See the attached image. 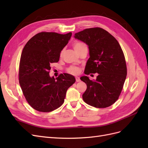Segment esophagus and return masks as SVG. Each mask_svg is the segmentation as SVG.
I'll use <instances>...</instances> for the list:
<instances>
[{"instance_id":"esophagus-1","label":"esophagus","mask_w":148,"mask_h":148,"mask_svg":"<svg viewBox=\"0 0 148 148\" xmlns=\"http://www.w3.org/2000/svg\"><path fill=\"white\" fill-rule=\"evenodd\" d=\"M75 79H76V82H80V79H79V77H77L75 78Z\"/></svg>"}]
</instances>
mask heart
<instances>
[{
  "label": "heart",
  "instance_id": "b5f03b06",
  "mask_svg": "<svg viewBox=\"0 0 148 148\" xmlns=\"http://www.w3.org/2000/svg\"><path fill=\"white\" fill-rule=\"evenodd\" d=\"M73 46L75 51L77 52H78L82 47H83L84 46H86V45H85L84 43H83L82 42H75L73 43ZM67 71L71 74L75 75V74H77L79 73V70L77 66H70L69 68L67 69Z\"/></svg>",
  "mask_w": 148,
  "mask_h": 148
}]
</instances>
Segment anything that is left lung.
<instances>
[{
	"label": "left lung",
	"mask_w": 148,
	"mask_h": 148,
	"mask_svg": "<svg viewBox=\"0 0 148 148\" xmlns=\"http://www.w3.org/2000/svg\"><path fill=\"white\" fill-rule=\"evenodd\" d=\"M74 37L88 46L89 58L84 74L98 73L96 80H90L87 76L80 78L87 86L83 101L97 108L110 106L119 99L127 74L119 42L107 31L97 27L85 29Z\"/></svg>",
	"instance_id": "left-lung-1"
}]
</instances>
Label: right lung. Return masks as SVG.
I'll return each mask as SVG.
<instances>
[{
    "label": "right lung",
    "mask_w": 148,
    "mask_h": 148,
    "mask_svg": "<svg viewBox=\"0 0 148 148\" xmlns=\"http://www.w3.org/2000/svg\"><path fill=\"white\" fill-rule=\"evenodd\" d=\"M71 34L39 33L23 49L19 83L26 100L35 110L49 112L59 108L63 104L67 89L76 81L74 76L68 73L56 78L49 75L51 64L59 62L60 52Z\"/></svg>",
    "instance_id": "add662e5"
}]
</instances>
